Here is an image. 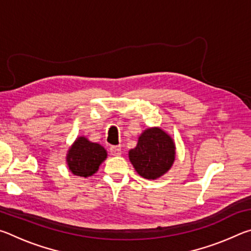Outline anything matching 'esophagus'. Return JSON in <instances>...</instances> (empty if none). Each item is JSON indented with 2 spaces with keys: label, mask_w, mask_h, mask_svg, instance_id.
Masks as SVG:
<instances>
[{
  "label": "esophagus",
  "mask_w": 251,
  "mask_h": 251,
  "mask_svg": "<svg viewBox=\"0 0 251 251\" xmlns=\"http://www.w3.org/2000/svg\"><path fill=\"white\" fill-rule=\"evenodd\" d=\"M109 151H110V155L113 156H120L122 154V150L120 146H112L109 148Z\"/></svg>",
  "instance_id": "1"
}]
</instances>
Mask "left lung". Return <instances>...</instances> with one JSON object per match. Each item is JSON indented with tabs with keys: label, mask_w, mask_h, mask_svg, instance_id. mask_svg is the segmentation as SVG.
Listing matches in <instances>:
<instances>
[{
	"label": "left lung",
	"mask_w": 251,
	"mask_h": 251,
	"mask_svg": "<svg viewBox=\"0 0 251 251\" xmlns=\"http://www.w3.org/2000/svg\"><path fill=\"white\" fill-rule=\"evenodd\" d=\"M128 157L139 176L157 179L165 175L175 161V142L160 127H150L139 135L137 145L128 151Z\"/></svg>",
	"instance_id": "obj_1"
}]
</instances>
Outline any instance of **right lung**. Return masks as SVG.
<instances>
[{"label": "right lung", "mask_w": 251, "mask_h": 251, "mask_svg": "<svg viewBox=\"0 0 251 251\" xmlns=\"http://www.w3.org/2000/svg\"><path fill=\"white\" fill-rule=\"evenodd\" d=\"M107 158V151L99 143H93L85 136H79L72 144L66 154L70 172L75 176L90 177Z\"/></svg>", "instance_id": "add662e5"}]
</instances>
